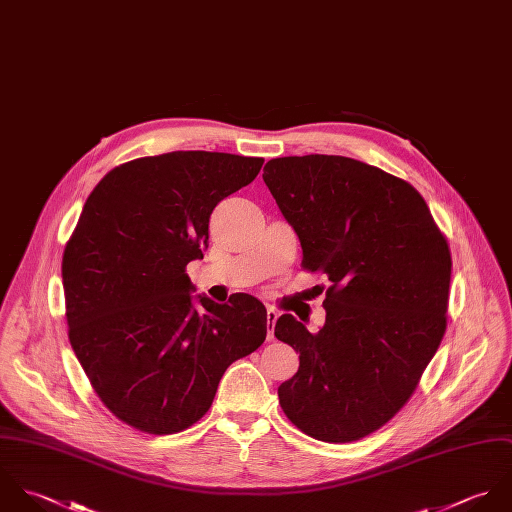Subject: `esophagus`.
I'll return each mask as SVG.
<instances>
[{"label": "esophagus", "mask_w": 512, "mask_h": 512, "mask_svg": "<svg viewBox=\"0 0 512 512\" xmlns=\"http://www.w3.org/2000/svg\"><path fill=\"white\" fill-rule=\"evenodd\" d=\"M279 318V312L273 307L267 308V320H269V330H267V340L275 338V322Z\"/></svg>", "instance_id": "34e87169"}]
</instances>
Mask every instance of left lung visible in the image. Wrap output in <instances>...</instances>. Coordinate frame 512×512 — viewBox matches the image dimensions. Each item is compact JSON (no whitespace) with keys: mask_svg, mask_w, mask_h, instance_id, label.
<instances>
[{"mask_svg":"<svg viewBox=\"0 0 512 512\" xmlns=\"http://www.w3.org/2000/svg\"><path fill=\"white\" fill-rule=\"evenodd\" d=\"M263 180L299 235L303 269L330 281L318 332L293 314L275 324L299 352L279 404L318 441H358L408 404L441 344L447 237L411 184L354 158H275Z\"/></svg>","mask_w":512,"mask_h":512,"instance_id":"obj_1","label":"left lung"}]
</instances>
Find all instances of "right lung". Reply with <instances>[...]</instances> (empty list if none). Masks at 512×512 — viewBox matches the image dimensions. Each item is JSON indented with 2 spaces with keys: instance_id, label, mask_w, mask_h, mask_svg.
I'll return each instance as SVG.
<instances>
[{
  "instance_id": "add662e5",
  "label": "right lung",
  "mask_w": 512,
  "mask_h": 512,
  "mask_svg": "<svg viewBox=\"0 0 512 512\" xmlns=\"http://www.w3.org/2000/svg\"><path fill=\"white\" fill-rule=\"evenodd\" d=\"M263 158L180 150L112 168L63 253L71 346L97 396L126 425L170 435L211 408L223 372L267 336V310L237 293L192 305L186 265L209 217L251 184Z\"/></svg>"
}]
</instances>
